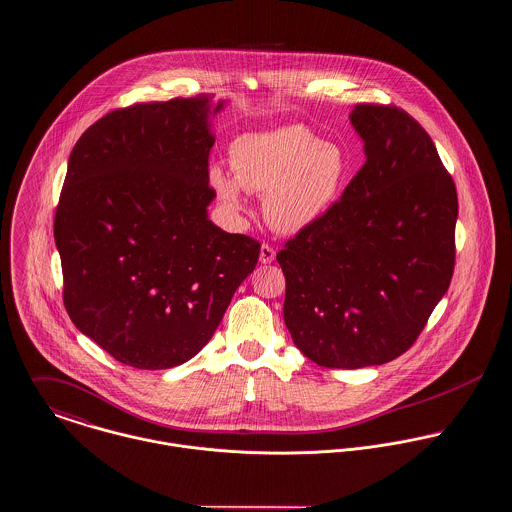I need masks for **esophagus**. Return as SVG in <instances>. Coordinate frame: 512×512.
<instances>
[{
    "label": "esophagus",
    "instance_id": "1",
    "mask_svg": "<svg viewBox=\"0 0 512 512\" xmlns=\"http://www.w3.org/2000/svg\"><path fill=\"white\" fill-rule=\"evenodd\" d=\"M259 261H261L263 265H269V263H273V261H275V249H273L269 243H263V245H261Z\"/></svg>",
    "mask_w": 512,
    "mask_h": 512
}]
</instances>
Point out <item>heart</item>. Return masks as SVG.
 Segmentation results:
<instances>
[{
	"instance_id": "1",
	"label": "heart",
	"mask_w": 512,
	"mask_h": 512,
	"mask_svg": "<svg viewBox=\"0 0 512 512\" xmlns=\"http://www.w3.org/2000/svg\"><path fill=\"white\" fill-rule=\"evenodd\" d=\"M235 178L219 166L209 170L217 198L241 209V188L265 194L267 221L285 233L318 221L344 190L350 162L346 152L307 126L293 124L239 136L229 148Z\"/></svg>"
}]
</instances>
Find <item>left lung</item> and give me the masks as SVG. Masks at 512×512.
Here are the masks:
<instances>
[{
  "label": "left lung",
  "instance_id": "obj_1",
  "mask_svg": "<svg viewBox=\"0 0 512 512\" xmlns=\"http://www.w3.org/2000/svg\"><path fill=\"white\" fill-rule=\"evenodd\" d=\"M366 164L342 198L277 253L285 324L324 368L402 356L449 289L457 190L421 124L394 104H356Z\"/></svg>",
  "mask_w": 512,
  "mask_h": 512
}]
</instances>
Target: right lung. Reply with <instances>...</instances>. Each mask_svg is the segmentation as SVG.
<instances>
[{"label": "right lung", "mask_w": 512, "mask_h": 512, "mask_svg": "<svg viewBox=\"0 0 512 512\" xmlns=\"http://www.w3.org/2000/svg\"><path fill=\"white\" fill-rule=\"evenodd\" d=\"M198 95L112 110L77 140L55 211L63 303L114 360L166 370L219 326L261 245L207 219L209 114Z\"/></svg>", "instance_id": "obj_1"}]
</instances>
